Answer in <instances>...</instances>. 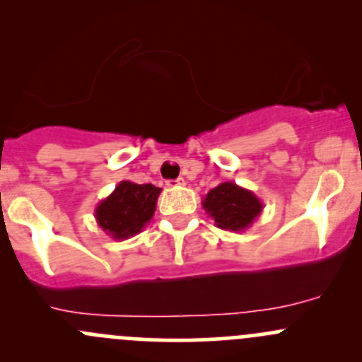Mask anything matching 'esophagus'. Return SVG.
<instances>
[{
	"instance_id": "esophagus-1",
	"label": "esophagus",
	"mask_w": 362,
	"mask_h": 362,
	"mask_svg": "<svg viewBox=\"0 0 362 362\" xmlns=\"http://www.w3.org/2000/svg\"><path fill=\"white\" fill-rule=\"evenodd\" d=\"M166 185H168V187H177V185H185V180L180 177V178H177V180H168Z\"/></svg>"
}]
</instances>
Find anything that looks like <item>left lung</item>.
Returning <instances> with one entry per match:
<instances>
[{"label": "left lung", "instance_id": "left-lung-1", "mask_svg": "<svg viewBox=\"0 0 362 362\" xmlns=\"http://www.w3.org/2000/svg\"><path fill=\"white\" fill-rule=\"evenodd\" d=\"M203 208L217 228L242 233L261 215L262 203L249 189L240 187L235 182H222L204 196Z\"/></svg>", "mask_w": 362, "mask_h": 362}]
</instances>
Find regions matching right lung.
<instances>
[{
  "instance_id": "obj_1",
  "label": "right lung",
  "mask_w": 362,
  "mask_h": 362,
  "mask_svg": "<svg viewBox=\"0 0 362 362\" xmlns=\"http://www.w3.org/2000/svg\"><path fill=\"white\" fill-rule=\"evenodd\" d=\"M160 189L152 184L122 180L110 196L94 210L98 226L113 240H127L138 235L152 221Z\"/></svg>"
}]
</instances>
